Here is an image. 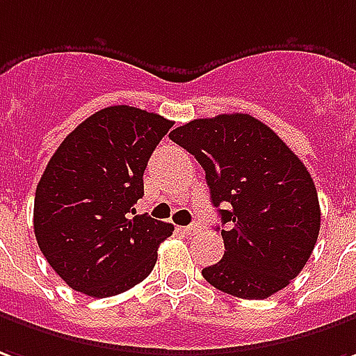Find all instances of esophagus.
Listing matches in <instances>:
<instances>
[{
    "mask_svg": "<svg viewBox=\"0 0 356 356\" xmlns=\"http://www.w3.org/2000/svg\"><path fill=\"white\" fill-rule=\"evenodd\" d=\"M181 229H183V233L188 235V237H195V235L200 233V227H198V225H185V227H181Z\"/></svg>",
    "mask_w": 356,
    "mask_h": 356,
    "instance_id": "34e87169",
    "label": "esophagus"
}]
</instances>
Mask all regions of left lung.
<instances>
[{
    "mask_svg": "<svg viewBox=\"0 0 356 356\" xmlns=\"http://www.w3.org/2000/svg\"><path fill=\"white\" fill-rule=\"evenodd\" d=\"M170 138L206 171L225 252L202 275L238 299H268L308 262L320 233L314 181L299 156L248 113L195 119Z\"/></svg>",
    "mask_w": 356,
    "mask_h": 356,
    "instance_id": "left-lung-1",
    "label": "left lung"
}]
</instances>
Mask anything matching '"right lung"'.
Wrapping results in <instances>:
<instances>
[{"mask_svg":"<svg viewBox=\"0 0 356 356\" xmlns=\"http://www.w3.org/2000/svg\"><path fill=\"white\" fill-rule=\"evenodd\" d=\"M173 121L109 106L59 144L34 196V235L63 282L88 297H113L146 280L171 223L133 216L144 170Z\"/></svg>","mask_w":356,"mask_h":356,"instance_id":"obj_1","label":"right lung"}]
</instances>
